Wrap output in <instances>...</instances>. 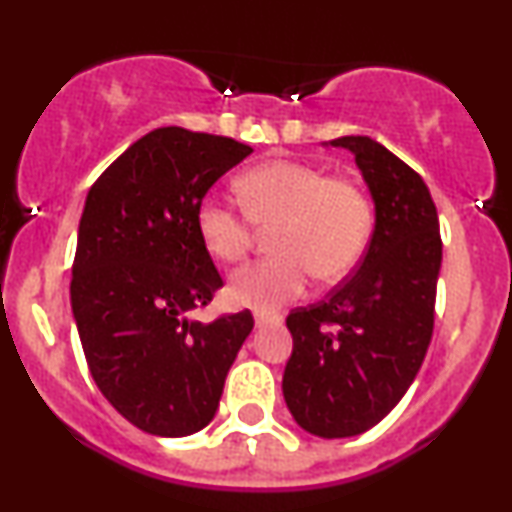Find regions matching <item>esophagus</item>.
<instances>
[{"mask_svg": "<svg viewBox=\"0 0 512 512\" xmlns=\"http://www.w3.org/2000/svg\"><path fill=\"white\" fill-rule=\"evenodd\" d=\"M276 322H279V317L255 315V327H257V330H262V327H267V325H276Z\"/></svg>", "mask_w": 512, "mask_h": 512, "instance_id": "1", "label": "esophagus"}]
</instances>
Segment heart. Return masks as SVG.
I'll return each mask as SVG.
<instances>
[{"mask_svg":"<svg viewBox=\"0 0 512 512\" xmlns=\"http://www.w3.org/2000/svg\"><path fill=\"white\" fill-rule=\"evenodd\" d=\"M245 211L207 197L197 209L204 250L219 262H238L250 250L255 223L276 228V257L250 262L233 272L228 301L255 310H274L296 301L310 274L322 284L342 281L356 269L373 236L375 209L354 180L332 178L303 161H267L240 175Z\"/></svg>","mask_w":512,"mask_h":512,"instance_id":"obj_1","label":"heart"}]
</instances>
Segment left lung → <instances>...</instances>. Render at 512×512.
<instances>
[{
  "label": "left lung",
  "instance_id": "left-lung-1",
  "mask_svg": "<svg viewBox=\"0 0 512 512\" xmlns=\"http://www.w3.org/2000/svg\"><path fill=\"white\" fill-rule=\"evenodd\" d=\"M375 204V228L354 276L327 301L286 317L293 351L286 407L303 431L349 438L383 421L414 383L431 344L443 243L416 170L370 137H339Z\"/></svg>",
  "mask_w": 512,
  "mask_h": 512
}]
</instances>
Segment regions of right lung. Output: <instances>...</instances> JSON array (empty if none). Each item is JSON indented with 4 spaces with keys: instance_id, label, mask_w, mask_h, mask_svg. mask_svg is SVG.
<instances>
[{
    "instance_id": "right-lung-1",
    "label": "right lung",
    "mask_w": 512,
    "mask_h": 512,
    "mask_svg": "<svg viewBox=\"0 0 512 512\" xmlns=\"http://www.w3.org/2000/svg\"><path fill=\"white\" fill-rule=\"evenodd\" d=\"M252 149L158 127L88 190L72 267V313L98 390L151 436L202 431L252 332L250 310L187 320L221 289L197 233L209 187Z\"/></svg>"
}]
</instances>
